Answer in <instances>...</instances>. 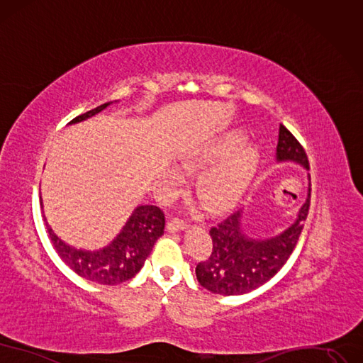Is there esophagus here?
Masks as SVG:
<instances>
[{"instance_id":"obj_1","label":"esophagus","mask_w":363,"mask_h":363,"mask_svg":"<svg viewBox=\"0 0 363 363\" xmlns=\"http://www.w3.org/2000/svg\"><path fill=\"white\" fill-rule=\"evenodd\" d=\"M186 227V223L178 217H172L167 221V230L169 232H178V230H184Z\"/></svg>"}]
</instances>
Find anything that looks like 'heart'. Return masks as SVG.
Returning <instances> with one entry per match:
<instances>
[{"instance_id":"heart-1","label":"heart","mask_w":363,"mask_h":363,"mask_svg":"<svg viewBox=\"0 0 363 363\" xmlns=\"http://www.w3.org/2000/svg\"><path fill=\"white\" fill-rule=\"evenodd\" d=\"M240 143H242L240 134H229L182 161V167L186 172L211 167L199 178L197 190L212 211L225 209L233 205L244 194L256 172L257 151L252 146H244L237 152L235 150Z\"/></svg>"}]
</instances>
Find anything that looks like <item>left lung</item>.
Instances as JSON below:
<instances>
[{"instance_id": "1", "label": "left lung", "mask_w": 363, "mask_h": 363, "mask_svg": "<svg viewBox=\"0 0 363 363\" xmlns=\"http://www.w3.org/2000/svg\"><path fill=\"white\" fill-rule=\"evenodd\" d=\"M277 158L279 161L293 160L310 169L302 145L284 125H279ZM310 200L311 184L298 220L286 232L271 239L256 240L245 236L240 229V209L230 212L224 220L211 227V256L196 266L200 286L223 296H235L269 281L284 266L296 247L310 209Z\"/></svg>"}]
</instances>
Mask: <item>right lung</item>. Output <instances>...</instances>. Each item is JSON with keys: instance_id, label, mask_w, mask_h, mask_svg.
Here are the masks:
<instances>
[{"instance_id": "1", "label": "right lung", "mask_w": 363, "mask_h": 363, "mask_svg": "<svg viewBox=\"0 0 363 363\" xmlns=\"http://www.w3.org/2000/svg\"><path fill=\"white\" fill-rule=\"evenodd\" d=\"M109 104L111 103H104L96 109L76 116L70 121V124L94 116ZM45 223L53 247L67 266L72 267L77 275L94 283L116 286L131 279L142 269L157 239L164 233L166 220L163 211L158 206H139L134 209L123 232L116 236L113 242L99 251H82L67 245L52 232L46 218Z\"/></svg>"}]
</instances>
